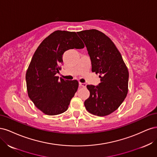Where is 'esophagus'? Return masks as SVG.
Listing matches in <instances>:
<instances>
[{"mask_svg":"<svg viewBox=\"0 0 157 157\" xmlns=\"http://www.w3.org/2000/svg\"><path fill=\"white\" fill-rule=\"evenodd\" d=\"M79 85L80 86H82L83 88H85L86 86V83H82V82H79Z\"/></svg>","mask_w":157,"mask_h":157,"instance_id":"1","label":"esophagus"}]
</instances>
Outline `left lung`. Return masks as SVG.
<instances>
[{"label": "left lung", "instance_id": "8db88e82", "mask_svg": "<svg viewBox=\"0 0 157 157\" xmlns=\"http://www.w3.org/2000/svg\"><path fill=\"white\" fill-rule=\"evenodd\" d=\"M87 48L92 71L99 74L98 86L87 85L90 97L84 101L86 110L94 115L103 117L119 107L128 91V68L113 41L96 29L77 32Z\"/></svg>", "mask_w": 157, "mask_h": 157}]
</instances>
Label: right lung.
<instances>
[{
  "instance_id": "right-lung-1",
  "label": "right lung",
  "mask_w": 157,
  "mask_h": 157,
  "mask_svg": "<svg viewBox=\"0 0 157 157\" xmlns=\"http://www.w3.org/2000/svg\"><path fill=\"white\" fill-rule=\"evenodd\" d=\"M82 41L75 32L56 31L36 50L26 73L28 96L35 105L48 115L67 110L77 91V80H64L56 75L61 69L63 53L69 49H81Z\"/></svg>"
}]
</instances>
